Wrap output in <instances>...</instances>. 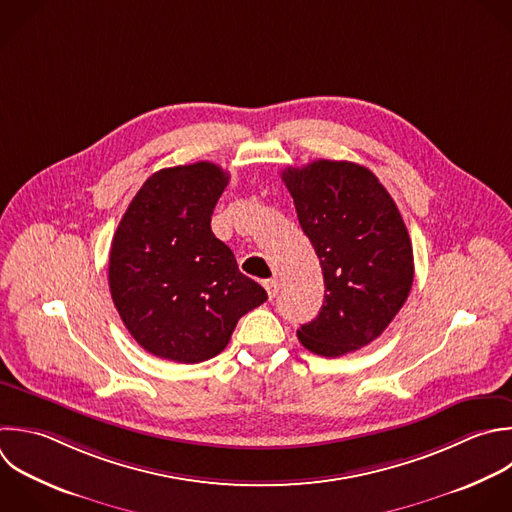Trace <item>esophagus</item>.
<instances>
[{
    "instance_id": "obj_1",
    "label": "esophagus",
    "mask_w": 512,
    "mask_h": 512,
    "mask_svg": "<svg viewBox=\"0 0 512 512\" xmlns=\"http://www.w3.org/2000/svg\"><path fill=\"white\" fill-rule=\"evenodd\" d=\"M264 288H266V292H268V298H270V300H274V298H276V294H278L280 284H278V280H276V278H270V280H264Z\"/></svg>"
}]
</instances>
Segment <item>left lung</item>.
<instances>
[{"label": "left lung", "instance_id": "8db88e82", "mask_svg": "<svg viewBox=\"0 0 512 512\" xmlns=\"http://www.w3.org/2000/svg\"><path fill=\"white\" fill-rule=\"evenodd\" d=\"M324 276V304L298 340L336 358L376 340L414 278L404 220L378 178L354 162L316 160L282 172Z\"/></svg>", "mask_w": 512, "mask_h": 512}]
</instances>
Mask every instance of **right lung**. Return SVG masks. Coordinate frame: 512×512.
Segmentation results:
<instances>
[{
    "mask_svg": "<svg viewBox=\"0 0 512 512\" xmlns=\"http://www.w3.org/2000/svg\"><path fill=\"white\" fill-rule=\"evenodd\" d=\"M228 178L212 162L164 168L144 182L114 234L112 300L134 340L158 358H214L238 320L268 300L210 228Z\"/></svg>",
    "mask_w": 512,
    "mask_h": 512,
    "instance_id": "1",
    "label": "right lung"
}]
</instances>
